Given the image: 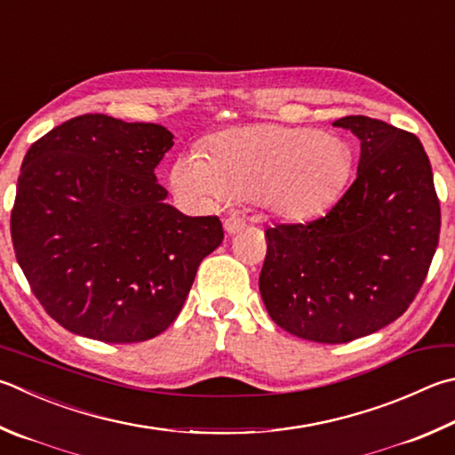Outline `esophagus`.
I'll return each mask as SVG.
<instances>
[{"label":"esophagus","instance_id":"34e87169","mask_svg":"<svg viewBox=\"0 0 455 455\" xmlns=\"http://www.w3.org/2000/svg\"><path fill=\"white\" fill-rule=\"evenodd\" d=\"M222 228H225L227 235H236L244 228V222L236 217H227L225 220H222Z\"/></svg>","mask_w":455,"mask_h":455}]
</instances>
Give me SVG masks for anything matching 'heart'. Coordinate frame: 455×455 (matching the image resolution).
<instances>
[{"label": "heart", "mask_w": 455, "mask_h": 455, "mask_svg": "<svg viewBox=\"0 0 455 455\" xmlns=\"http://www.w3.org/2000/svg\"><path fill=\"white\" fill-rule=\"evenodd\" d=\"M352 164V148L340 137L259 123L214 135L204 153L188 148L179 155L171 187L196 209H212L236 195L272 217L308 220L340 199Z\"/></svg>", "instance_id": "1"}]
</instances>
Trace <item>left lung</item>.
Instances as JSON below:
<instances>
[{"instance_id":"1","label":"left lung","mask_w":455,"mask_h":455,"mask_svg":"<svg viewBox=\"0 0 455 455\" xmlns=\"http://www.w3.org/2000/svg\"><path fill=\"white\" fill-rule=\"evenodd\" d=\"M358 137L356 180L326 217L267 230L259 288L280 328L342 344L402 316L440 236L432 164L419 139L384 121H334Z\"/></svg>"}]
</instances>
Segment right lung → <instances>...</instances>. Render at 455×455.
I'll list each match as a JSON object with an SVG mask.
<instances>
[{"label": "right lung", "instance_id": "right-lung-1", "mask_svg": "<svg viewBox=\"0 0 455 455\" xmlns=\"http://www.w3.org/2000/svg\"><path fill=\"white\" fill-rule=\"evenodd\" d=\"M172 137L155 123L89 113L29 147L13 251L41 307L69 332L109 344L161 334L225 238L217 217L164 203L155 167Z\"/></svg>", "mask_w": 455, "mask_h": 455}]
</instances>
